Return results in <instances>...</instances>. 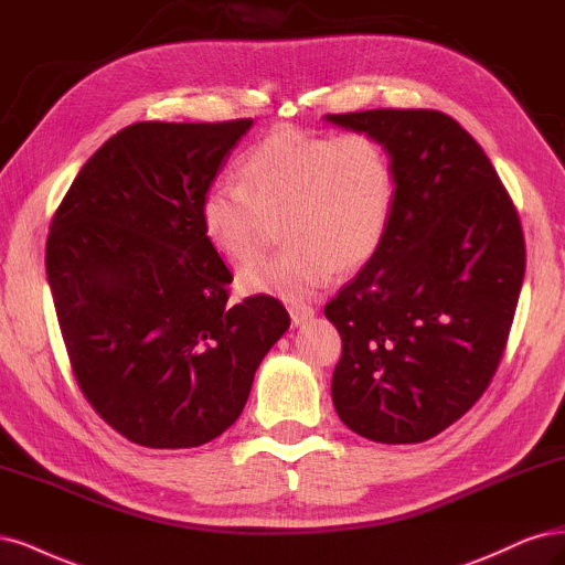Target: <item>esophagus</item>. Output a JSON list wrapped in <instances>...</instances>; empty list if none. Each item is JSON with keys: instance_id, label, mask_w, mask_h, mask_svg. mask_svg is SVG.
I'll list each match as a JSON object with an SVG mask.
<instances>
[{"instance_id": "esophagus-1", "label": "esophagus", "mask_w": 565, "mask_h": 565, "mask_svg": "<svg viewBox=\"0 0 565 565\" xmlns=\"http://www.w3.org/2000/svg\"><path fill=\"white\" fill-rule=\"evenodd\" d=\"M315 317V307H307V305H294L290 307V321H294V326H300L305 323L307 319Z\"/></svg>"}]
</instances>
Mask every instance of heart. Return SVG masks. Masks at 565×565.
<instances>
[{"mask_svg":"<svg viewBox=\"0 0 565 565\" xmlns=\"http://www.w3.org/2000/svg\"><path fill=\"white\" fill-rule=\"evenodd\" d=\"M239 188L209 185L199 225L215 253L250 260L281 225L277 256L246 265L239 290L305 302L335 275L366 267L385 242L394 206L387 152L366 134L321 136L277 126L236 163Z\"/></svg>","mask_w":565,"mask_h":565,"instance_id":"obj_1","label":"heart"}]
</instances>
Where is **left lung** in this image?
I'll list each match as a JSON object with an SVG mask.
<instances>
[{"instance_id": "1", "label": "left lung", "mask_w": 565, "mask_h": 565, "mask_svg": "<svg viewBox=\"0 0 565 565\" xmlns=\"http://www.w3.org/2000/svg\"><path fill=\"white\" fill-rule=\"evenodd\" d=\"M385 148L394 206L377 256L326 305L342 338L340 420L377 444H420L493 380L525 271L519 213L493 163L436 110L326 115Z\"/></svg>"}]
</instances>
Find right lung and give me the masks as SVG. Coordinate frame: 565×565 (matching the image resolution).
Masks as SVG:
<instances>
[{"mask_svg":"<svg viewBox=\"0 0 565 565\" xmlns=\"http://www.w3.org/2000/svg\"><path fill=\"white\" fill-rule=\"evenodd\" d=\"M253 119L140 121L90 157L53 215L46 279L88 404L145 448H194L242 415L284 305H230V269L199 225Z\"/></svg>","mask_w":565,"mask_h":565,"instance_id":"obj_1","label":"right lung"}]
</instances>
